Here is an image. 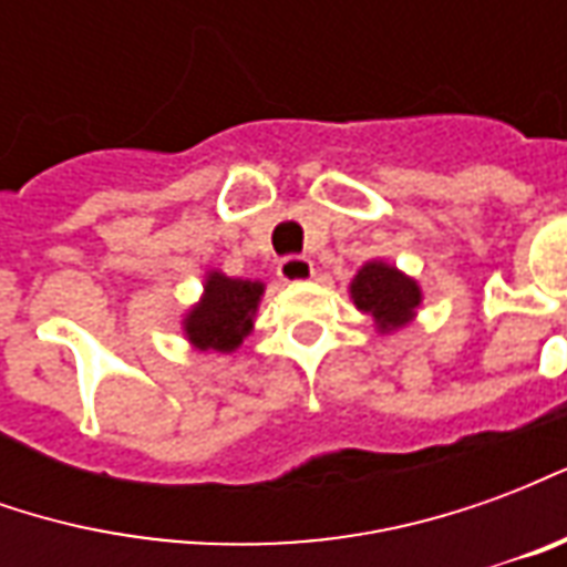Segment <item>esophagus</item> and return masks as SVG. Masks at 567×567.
Listing matches in <instances>:
<instances>
[{
	"label": "esophagus",
	"mask_w": 567,
	"mask_h": 567,
	"mask_svg": "<svg viewBox=\"0 0 567 567\" xmlns=\"http://www.w3.org/2000/svg\"><path fill=\"white\" fill-rule=\"evenodd\" d=\"M279 279L282 282H307L316 276V264L309 258H300V255H291V258L279 260Z\"/></svg>",
	"instance_id": "34e87169"
}]
</instances>
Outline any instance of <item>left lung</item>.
<instances>
[{"label": "left lung", "instance_id": "1", "mask_svg": "<svg viewBox=\"0 0 567 567\" xmlns=\"http://www.w3.org/2000/svg\"><path fill=\"white\" fill-rule=\"evenodd\" d=\"M349 295L355 300L361 312H368L377 321L382 333L404 328L413 321L419 303H422V288L416 279L385 264V260H370L349 285Z\"/></svg>", "mask_w": 567, "mask_h": 567}]
</instances>
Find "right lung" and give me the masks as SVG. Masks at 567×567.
I'll use <instances>...</instances> for the list:
<instances>
[{
  "label": "right lung",
  "mask_w": 567,
  "mask_h": 567,
  "mask_svg": "<svg viewBox=\"0 0 567 567\" xmlns=\"http://www.w3.org/2000/svg\"><path fill=\"white\" fill-rule=\"evenodd\" d=\"M264 282L251 279H230L212 270L203 285L197 307L187 309L185 337L199 352H234L246 340L255 324Z\"/></svg>",
  "instance_id": "1"
}]
</instances>
